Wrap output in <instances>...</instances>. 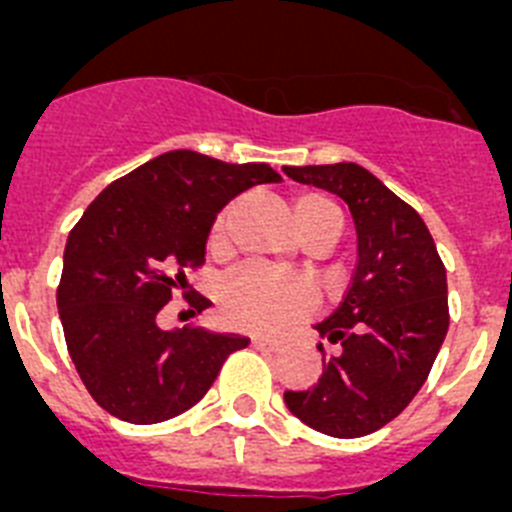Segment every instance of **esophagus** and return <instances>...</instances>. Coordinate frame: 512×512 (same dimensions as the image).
Wrapping results in <instances>:
<instances>
[{"mask_svg": "<svg viewBox=\"0 0 512 512\" xmlns=\"http://www.w3.org/2000/svg\"><path fill=\"white\" fill-rule=\"evenodd\" d=\"M252 347L260 352H278L280 342L278 339H267V336H252Z\"/></svg>", "mask_w": 512, "mask_h": 512, "instance_id": "34e87169", "label": "esophagus"}]
</instances>
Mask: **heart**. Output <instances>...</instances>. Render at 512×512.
<instances>
[{"label":"heart","mask_w":512,"mask_h":512,"mask_svg":"<svg viewBox=\"0 0 512 512\" xmlns=\"http://www.w3.org/2000/svg\"><path fill=\"white\" fill-rule=\"evenodd\" d=\"M234 206H227L211 224V247H224L232 224ZM293 214L303 239L316 250H329L344 234V211L334 199L319 191H303L293 199ZM219 316L227 326L267 334L313 311V293L301 280L270 273L265 267L247 265L229 275L216 293Z\"/></svg>","instance_id":"1"}]
</instances>
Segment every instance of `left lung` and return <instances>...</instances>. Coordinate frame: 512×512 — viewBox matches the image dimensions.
<instances>
[{
	"label": "left lung",
	"mask_w": 512,
	"mask_h": 512,
	"mask_svg": "<svg viewBox=\"0 0 512 512\" xmlns=\"http://www.w3.org/2000/svg\"><path fill=\"white\" fill-rule=\"evenodd\" d=\"M336 193L357 227V267L342 306L316 324L339 347L319 382L285 390L306 426L336 439L367 436L403 413L423 388L449 329L446 267L413 206L357 163L283 168Z\"/></svg>",
	"instance_id": "8db88e82"
}]
</instances>
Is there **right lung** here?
Wrapping results in <instances>:
<instances>
[{"label":"right lung","instance_id":"obj_1","mask_svg":"<svg viewBox=\"0 0 512 512\" xmlns=\"http://www.w3.org/2000/svg\"><path fill=\"white\" fill-rule=\"evenodd\" d=\"M265 163L234 165L173 150L107 186L71 229L58 285L66 347L91 398L137 426L181 416L214 385L247 336L199 326L165 331L158 313L201 267L216 214L257 183ZM191 313L211 306L188 298Z\"/></svg>","mask_w":512,"mask_h":512}]
</instances>
